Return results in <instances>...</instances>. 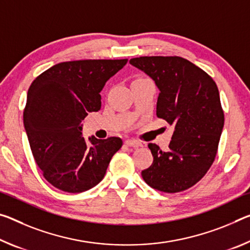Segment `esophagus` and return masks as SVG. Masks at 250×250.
I'll list each match as a JSON object with an SVG mask.
<instances>
[{
    "mask_svg": "<svg viewBox=\"0 0 250 250\" xmlns=\"http://www.w3.org/2000/svg\"><path fill=\"white\" fill-rule=\"evenodd\" d=\"M125 145L128 146H132V148H139V146H142L140 142H138L136 140H125Z\"/></svg>",
    "mask_w": 250,
    "mask_h": 250,
    "instance_id": "esophagus-1",
    "label": "esophagus"
}]
</instances>
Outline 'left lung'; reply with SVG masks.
Segmentation results:
<instances>
[{"label": "left lung", "instance_id": "1", "mask_svg": "<svg viewBox=\"0 0 250 250\" xmlns=\"http://www.w3.org/2000/svg\"><path fill=\"white\" fill-rule=\"evenodd\" d=\"M130 64L156 83L160 91L157 117L175 125L167 151L148 145L153 161L141 176L159 191H184L207 173L216 158L225 121L217 84L180 57H140Z\"/></svg>", "mask_w": 250, "mask_h": 250}]
</instances>
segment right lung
<instances>
[{
	"label": "right lung",
	"instance_id": "1",
	"mask_svg": "<svg viewBox=\"0 0 250 250\" xmlns=\"http://www.w3.org/2000/svg\"><path fill=\"white\" fill-rule=\"evenodd\" d=\"M128 62L79 60L51 66L27 91L23 122L34 160L55 188L78 193L97 186L122 146L118 137L86 141L82 120L101 108L105 82Z\"/></svg>",
	"mask_w": 250,
	"mask_h": 250
}]
</instances>
